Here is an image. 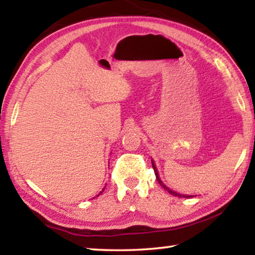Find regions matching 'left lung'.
Returning a JSON list of instances; mask_svg holds the SVG:
<instances>
[{
  "label": "left lung",
  "instance_id": "left-lung-1",
  "mask_svg": "<svg viewBox=\"0 0 255 255\" xmlns=\"http://www.w3.org/2000/svg\"><path fill=\"white\" fill-rule=\"evenodd\" d=\"M152 165H153V169H154V172H155V175H156V179H157V181H158V183L162 185V187L165 189V190H167V191H169L170 193H172V195H174V196H178V197H180V198H182V197H184V198H190V196H185V195H180V193H176V192H174V191H172L171 189H169L167 187H165V185L163 184V182L161 180H159V176H158V172H157V169H156V166H155V164H154V162L152 161ZM191 197H193V196H191Z\"/></svg>",
  "mask_w": 255,
  "mask_h": 255
}]
</instances>
